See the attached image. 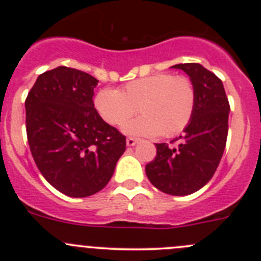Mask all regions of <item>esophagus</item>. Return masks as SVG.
I'll return each mask as SVG.
<instances>
[{"label":"esophagus","instance_id":"1","mask_svg":"<svg viewBox=\"0 0 261 261\" xmlns=\"http://www.w3.org/2000/svg\"><path fill=\"white\" fill-rule=\"evenodd\" d=\"M138 141H139V139H136V138H127V139H126V144H127V146H134L136 143H138Z\"/></svg>","mask_w":261,"mask_h":261}]
</instances>
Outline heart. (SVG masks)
I'll use <instances>...</instances> for the list:
<instances>
[{"instance_id":"1","label":"heart","mask_w":261,"mask_h":261,"mask_svg":"<svg viewBox=\"0 0 261 261\" xmlns=\"http://www.w3.org/2000/svg\"><path fill=\"white\" fill-rule=\"evenodd\" d=\"M197 105L194 83L187 75L156 73L123 84L118 91L103 88L94 97V109L111 126L128 121L123 131L136 136H174L191 122Z\"/></svg>"}]
</instances>
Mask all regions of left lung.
I'll return each mask as SVG.
<instances>
[{
    "instance_id": "left-lung-1",
    "label": "left lung",
    "mask_w": 261,
    "mask_h": 261,
    "mask_svg": "<svg viewBox=\"0 0 261 261\" xmlns=\"http://www.w3.org/2000/svg\"><path fill=\"white\" fill-rule=\"evenodd\" d=\"M189 75L197 91V105L177 146L156 144V156L147 163L150 183L172 196H187L206 186L222 158L228 133V103L220 78L198 63L175 64Z\"/></svg>"
}]
</instances>
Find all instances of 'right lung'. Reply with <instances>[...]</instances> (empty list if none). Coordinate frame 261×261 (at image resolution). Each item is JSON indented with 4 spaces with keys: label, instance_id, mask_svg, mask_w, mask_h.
I'll use <instances>...</instances> for the list:
<instances>
[{
    "label": "right lung",
    "instance_id": "right-lung-1",
    "mask_svg": "<svg viewBox=\"0 0 261 261\" xmlns=\"http://www.w3.org/2000/svg\"><path fill=\"white\" fill-rule=\"evenodd\" d=\"M98 81L58 67L38 77L25 101L26 135L43 177L65 196L97 193L111 179L126 138L93 103Z\"/></svg>",
    "mask_w": 261,
    "mask_h": 261
}]
</instances>
